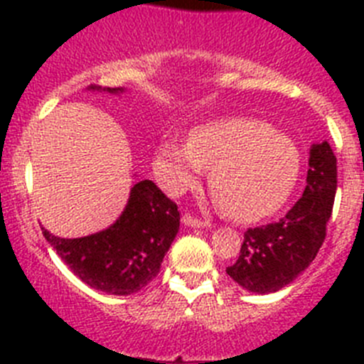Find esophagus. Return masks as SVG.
<instances>
[{"mask_svg":"<svg viewBox=\"0 0 364 364\" xmlns=\"http://www.w3.org/2000/svg\"><path fill=\"white\" fill-rule=\"evenodd\" d=\"M182 222H184V226H189V228H210V222L200 220V218L193 217V215L189 213H186L184 217H182Z\"/></svg>","mask_w":364,"mask_h":364,"instance_id":"obj_1","label":"esophagus"}]
</instances>
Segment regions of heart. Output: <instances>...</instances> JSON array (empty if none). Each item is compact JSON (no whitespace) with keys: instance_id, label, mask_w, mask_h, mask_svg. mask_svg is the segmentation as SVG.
Listing matches in <instances>:
<instances>
[{"instance_id":"b5f03b06","label":"heart","mask_w":364,"mask_h":364,"mask_svg":"<svg viewBox=\"0 0 364 364\" xmlns=\"http://www.w3.org/2000/svg\"><path fill=\"white\" fill-rule=\"evenodd\" d=\"M154 169L173 193L193 188L202 169H211L210 191L222 213L255 222L281 210L291 195L299 151L266 122L233 117L198 125L188 146L160 144Z\"/></svg>"}]
</instances>
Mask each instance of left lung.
<instances>
[{"instance_id": "left-lung-1", "label": "left lung", "mask_w": 364, "mask_h": 364, "mask_svg": "<svg viewBox=\"0 0 364 364\" xmlns=\"http://www.w3.org/2000/svg\"><path fill=\"white\" fill-rule=\"evenodd\" d=\"M302 197L281 220L244 233L240 255L226 273L244 290L273 294L310 266L326 237L337 189V159L330 144L310 149Z\"/></svg>"}]
</instances>
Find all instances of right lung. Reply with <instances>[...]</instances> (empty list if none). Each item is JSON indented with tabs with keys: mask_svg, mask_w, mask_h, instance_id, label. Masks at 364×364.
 I'll list each match as a JSON object with an SVG mask.
<instances>
[{
	"mask_svg": "<svg viewBox=\"0 0 364 364\" xmlns=\"http://www.w3.org/2000/svg\"><path fill=\"white\" fill-rule=\"evenodd\" d=\"M89 91H102V87L91 85ZM104 91L114 95L124 89L107 87ZM178 228L180 213L175 202L154 182L140 180L131 188L125 210L107 230L82 239H60L43 228L41 231L70 272L85 284L111 295H131L159 275Z\"/></svg>",
	"mask_w": 364,
	"mask_h": 364,
	"instance_id": "obj_1",
	"label": "right lung"
}]
</instances>
